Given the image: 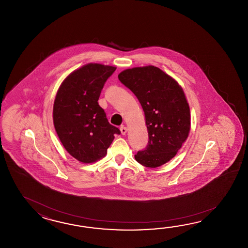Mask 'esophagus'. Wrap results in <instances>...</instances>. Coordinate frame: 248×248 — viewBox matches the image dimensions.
Masks as SVG:
<instances>
[{"mask_svg": "<svg viewBox=\"0 0 248 248\" xmlns=\"http://www.w3.org/2000/svg\"><path fill=\"white\" fill-rule=\"evenodd\" d=\"M126 131H127V129H126V127L125 126H121V132H122V135H126Z\"/></svg>", "mask_w": 248, "mask_h": 248, "instance_id": "1", "label": "esophagus"}]
</instances>
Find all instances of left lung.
Returning a JSON list of instances; mask_svg holds the SVG:
<instances>
[{
  "mask_svg": "<svg viewBox=\"0 0 248 248\" xmlns=\"http://www.w3.org/2000/svg\"><path fill=\"white\" fill-rule=\"evenodd\" d=\"M118 78L137 96L145 115L149 141L146 148L135 155L136 160L146 168L167 163L190 132V107L184 90L153 65L126 69Z\"/></svg>",
  "mask_w": 248,
  "mask_h": 248,
  "instance_id": "obj_1",
  "label": "left lung"
}]
</instances>
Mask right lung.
<instances>
[{
	"instance_id": "1",
	"label": "right lung",
	"mask_w": 248,
	"mask_h": 248,
	"mask_svg": "<svg viewBox=\"0 0 248 248\" xmlns=\"http://www.w3.org/2000/svg\"><path fill=\"white\" fill-rule=\"evenodd\" d=\"M115 70L88 63L68 75L58 89L53 106L55 129L63 147L80 162L92 163L104 158L114 135L121 134L97 103Z\"/></svg>"
}]
</instances>
